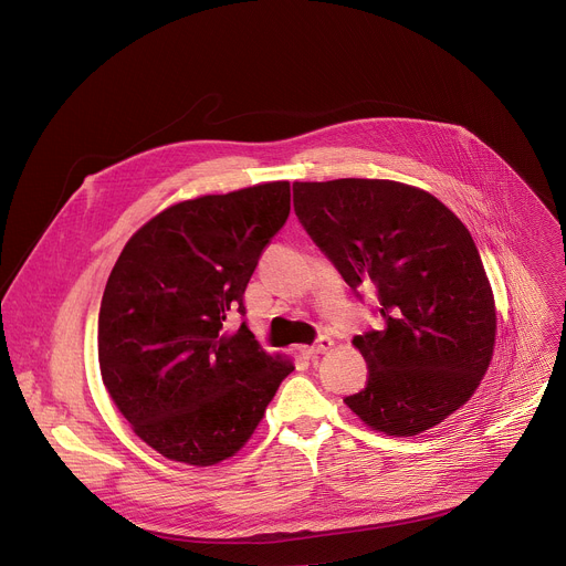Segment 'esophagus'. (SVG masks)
Instances as JSON below:
<instances>
[{"label":"esophagus","instance_id":"34e87169","mask_svg":"<svg viewBox=\"0 0 566 566\" xmlns=\"http://www.w3.org/2000/svg\"><path fill=\"white\" fill-rule=\"evenodd\" d=\"M333 346H335V339H333V337H328V335H321V337L316 339V344L305 346V348H303V353L307 355V358H316L318 353H328Z\"/></svg>","mask_w":566,"mask_h":566}]
</instances>
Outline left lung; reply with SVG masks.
<instances>
[{"label": "left lung", "instance_id": "obj_1", "mask_svg": "<svg viewBox=\"0 0 566 566\" xmlns=\"http://www.w3.org/2000/svg\"><path fill=\"white\" fill-rule=\"evenodd\" d=\"M293 208L353 291L376 289L385 318L353 337L369 378L344 403L388 436L448 420L480 388L495 346L493 291L465 224L433 195L382 178L295 181Z\"/></svg>", "mask_w": 566, "mask_h": 566}]
</instances>
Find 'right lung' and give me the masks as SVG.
<instances>
[{
  "instance_id": "right-lung-1",
  "label": "right lung",
  "mask_w": 566,
  "mask_h": 566,
  "mask_svg": "<svg viewBox=\"0 0 566 566\" xmlns=\"http://www.w3.org/2000/svg\"><path fill=\"white\" fill-rule=\"evenodd\" d=\"M291 211L289 181L174 203L133 233L105 284L98 363L133 431L158 454L216 465L259 427L291 360L268 355L243 293Z\"/></svg>"
}]
</instances>
